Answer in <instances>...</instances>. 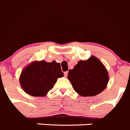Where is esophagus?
Returning a JSON list of instances; mask_svg holds the SVG:
<instances>
[{
  "label": "esophagus",
  "mask_w": 130,
  "mask_h": 130,
  "mask_svg": "<svg viewBox=\"0 0 130 130\" xmlns=\"http://www.w3.org/2000/svg\"><path fill=\"white\" fill-rule=\"evenodd\" d=\"M68 73H69V72H68V71L64 72V76H65V77H67V75H68Z\"/></svg>",
  "instance_id": "esophagus-1"
}]
</instances>
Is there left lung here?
I'll return each instance as SVG.
<instances>
[{"label":"left lung","mask_w":130,"mask_h":130,"mask_svg":"<svg viewBox=\"0 0 130 130\" xmlns=\"http://www.w3.org/2000/svg\"><path fill=\"white\" fill-rule=\"evenodd\" d=\"M72 87L80 95L94 96L106 88L108 74L99 59L91 56L86 61H79L68 73Z\"/></svg>","instance_id":"obj_1"}]
</instances>
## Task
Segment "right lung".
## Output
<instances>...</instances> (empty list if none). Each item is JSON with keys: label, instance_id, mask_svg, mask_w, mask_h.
<instances>
[{"label": "right lung", "instance_id": "right-lung-1", "mask_svg": "<svg viewBox=\"0 0 130 130\" xmlns=\"http://www.w3.org/2000/svg\"><path fill=\"white\" fill-rule=\"evenodd\" d=\"M63 75L59 63L35 61L23 70L20 82L27 94L32 96H44L54 87L57 79Z\"/></svg>", "mask_w": 130, "mask_h": 130}]
</instances>
